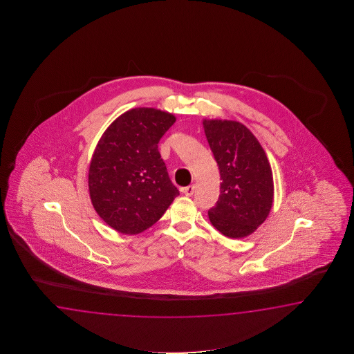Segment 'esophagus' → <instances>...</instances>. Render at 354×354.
<instances>
[{
	"instance_id": "esophagus-1",
	"label": "esophagus",
	"mask_w": 354,
	"mask_h": 354,
	"mask_svg": "<svg viewBox=\"0 0 354 354\" xmlns=\"http://www.w3.org/2000/svg\"><path fill=\"white\" fill-rule=\"evenodd\" d=\"M180 192H182L183 195L186 196L194 195V192H195V185H189L187 187L182 188V189H180Z\"/></svg>"
}]
</instances>
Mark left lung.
Returning <instances> with one entry per match:
<instances>
[{"label":"left lung","instance_id":"1","mask_svg":"<svg viewBox=\"0 0 354 354\" xmlns=\"http://www.w3.org/2000/svg\"><path fill=\"white\" fill-rule=\"evenodd\" d=\"M203 124L221 180L218 203L209 210L210 223L227 238H245L270 215L271 165L258 139L239 121L203 119Z\"/></svg>","mask_w":354,"mask_h":354}]
</instances>
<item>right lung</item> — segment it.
Segmentation results:
<instances>
[{
  "instance_id": "1",
  "label": "right lung",
  "mask_w": 354,
  "mask_h": 354,
  "mask_svg": "<svg viewBox=\"0 0 354 354\" xmlns=\"http://www.w3.org/2000/svg\"><path fill=\"white\" fill-rule=\"evenodd\" d=\"M174 113L136 107L121 113L98 140L88 168L91 203L98 216L121 234L147 230L180 195L168 177L158 143Z\"/></svg>"
}]
</instances>
